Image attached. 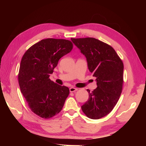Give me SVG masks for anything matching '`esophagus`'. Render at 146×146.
I'll use <instances>...</instances> for the list:
<instances>
[{
    "instance_id": "esophagus-1",
    "label": "esophagus",
    "mask_w": 146,
    "mask_h": 146,
    "mask_svg": "<svg viewBox=\"0 0 146 146\" xmlns=\"http://www.w3.org/2000/svg\"><path fill=\"white\" fill-rule=\"evenodd\" d=\"M78 90L77 88H74V87H71L69 88V91L70 92H76Z\"/></svg>"
}]
</instances>
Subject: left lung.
<instances>
[{"mask_svg":"<svg viewBox=\"0 0 146 146\" xmlns=\"http://www.w3.org/2000/svg\"><path fill=\"white\" fill-rule=\"evenodd\" d=\"M86 56L88 67L96 77L98 88L90 92L89 99L82 106L85 115L99 119L107 116L119 99L123 83V64L114 48L94 38H71Z\"/></svg>","mask_w":146,"mask_h":146,"instance_id":"left-lung-1","label":"left lung"}]
</instances>
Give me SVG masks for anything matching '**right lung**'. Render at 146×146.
I'll return each instance as SVG.
<instances>
[{
    "label": "right lung",
    "instance_id": "add662e5",
    "mask_svg": "<svg viewBox=\"0 0 146 146\" xmlns=\"http://www.w3.org/2000/svg\"><path fill=\"white\" fill-rule=\"evenodd\" d=\"M73 48L67 39L47 38L35 44L22 58L18 82L30 110L42 118L49 119L62 110L69 90L51 81L50 74L59 60Z\"/></svg>",
    "mask_w": 146,
    "mask_h": 146
}]
</instances>
